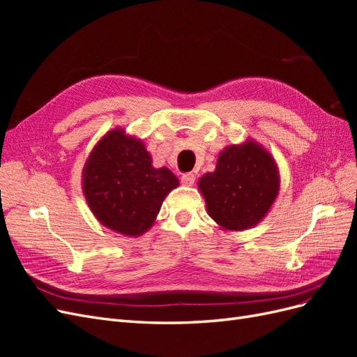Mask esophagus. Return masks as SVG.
Masks as SVG:
<instances>
[{
  "mask_svg": "<svg viewBox=\"0 0 357 357\" xmlns=\"http://www.w3.org/2000/svg\"><path fill=\"white\" fill-rule=\"evenodd\" d=\"M181 183L185 186H193V183H195V176H193L192 172H186V174L181 176Z\"/></svg>",
  "mask_w": 357,
  "mask_h": 357,
  "instance_id": "34e87169",
  "label": "esophagus"
}]
</instances>
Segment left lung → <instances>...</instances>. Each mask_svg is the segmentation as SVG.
Segmentation results:
<instances>
[{"label": "left lung", "instance_id": "left-lung-1", "mask_svg": "<svg viewBox=\"0 0 357 357\" xmlns=\"http://www.w3.org/2000/svg\"><path fill=\"white\" fill-rule=\"evenodd\" d=\"M210 218L223 231H245L261 222L280 192L274 156L261 143L247 138L225 147L213 172L198 180Z\"/></svg>", "mask_w": 357, "mask_h": 357}]
</instances>
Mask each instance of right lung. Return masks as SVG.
<instances>
[{
  "label": "right lung",
  "mask_w": 357,
  "mask_h": 357,
  "mask_svg": "<svg viewBox=\"0 0 357 357\" xmlns=\"http://www.w3.org/2000/svg\"><path fill=\"white\" fill-rule=\"evenodd\" d=\"M178 185L171 169L153 167L142 138L119 126L96 142L82 171L83 195L96 220L134 238L152 228L162 202Z\"/></svg>",
  "instance_id": "add662e5"
}]
</instances>
